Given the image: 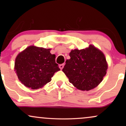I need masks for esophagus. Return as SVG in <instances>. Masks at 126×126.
<instances>
[{"label":"esophagus","mask_w":126,"mask_h":126,"mask_svg":"<svg viewBox=\"0 0 126 126\" xmlns=\"http://www.w3.org/2000/svg\"><path fill=\"white\" fill-rule=\"evenodd\" d=\"M64 64H61L59 65V67H60V69L62 70V69H63V67H64Z\"/></svg>","instance_id":"1"}]
</instances>
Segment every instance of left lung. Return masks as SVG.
Instances as JSON below:
<instances>
[{
  "label": "left lung",
  "mask_w": 126,
  "mask_h": 126,
  "mask_svg": "<svg viewBox=\"0 0 126 126\" xmlns=\"http://www.w3.org/2000/svg\"><path fill=\"white\" fill-rule=\"evenodd\" d=\"M63 71L69 82L78 89L89 91L96 87L106 75L108 66L100 50L90 45L87 48L72 50Z\"/></svg>",
  "instance_id": "1"
}]
</instances>
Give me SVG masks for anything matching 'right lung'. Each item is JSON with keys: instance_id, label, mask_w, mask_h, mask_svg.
<instances>
[{"instance_id": "1", "label": "right lung", "mask_w": 126, "mask_h": 126, "mask_svg": "<svg viewBox=\"0 0 126 126\" xmlns=\"http://www.w3.org/2000/svg\"><path fill=\"white\" fill-rule=\"evenodd\" d=\"M50 49L30 46L17 56L15 70L19 80L32 89L42 88L50 82L55 72L60 70L56 55Z\"/></svg>"}]
</instances>
